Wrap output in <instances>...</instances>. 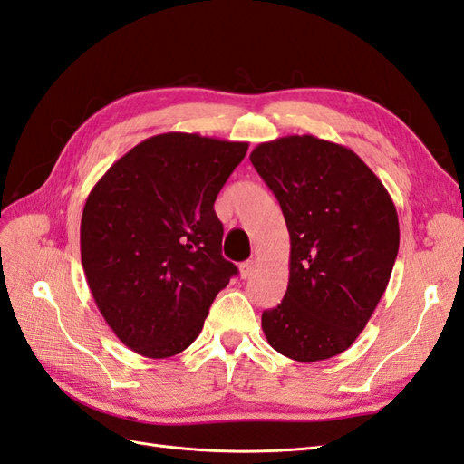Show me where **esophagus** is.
<instances>
[{"instance_id": "obj_1", "label": "esophagus", "mask_w": 464, "mask_h": 464, "mask_svg": "<svg viewBox=\"0 0 464 464\" xmlns=\"http://www.w3.org/2000/svg\"><path fill=\"white\" fill-rule=\"evenodd\" d=\"M253 270H255V260H246V263H241L239 272H241V278L246 280L253 276Z\"/></svg>"}]
</instances>
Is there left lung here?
<instances>
[{
    "label": "left lung",
    "instance_id": "obj_1",
    "mask_svg": "<svg viewBox=\"0 0 464 464\" xmlns=\"http://www.w3.org/2000/svg\"><path fill=\"white\" fill-rule=\"evenodd\" d=\"M251 162L290 233L282 304L263 312L270 347L298 362L331 359L361 335L396 263V206L359 154L314 135L260 142Z\"/></svg>",
    "mask_w": 464,
    "mask_h": 464
}]
</instances>
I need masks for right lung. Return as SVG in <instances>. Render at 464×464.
Instances as JSON below:
<instances>
[{
	"instance_id": "1",
	"label": "right lung",
	"mask_w": 464,
	"mask_h": 464,
	"mask_svg": "<svg viewBox=\"0 0 464 464\" xmlns=\"http://www.w3.org/2000/svg\"><path fill=\"white\" fill-rule=\"evenodd\" d=\"M248 142L162 133L139 142L92 188L80 253L117 339L147 359L188 349L237 275L221 255L216 198Z\"/></svg>"
}]
</instances>
